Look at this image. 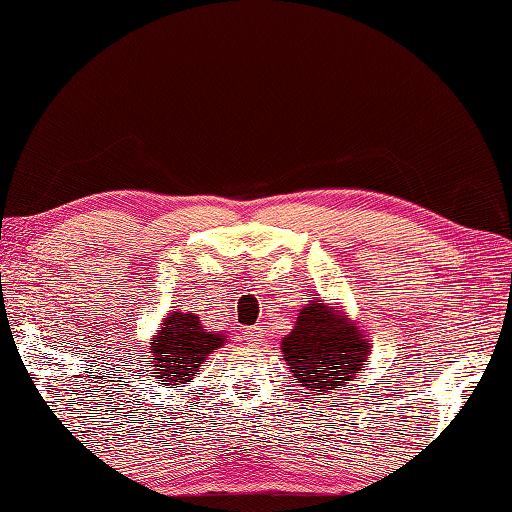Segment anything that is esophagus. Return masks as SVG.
Here are the masks:
<instances>
[{"label": "esophagus", "instance_id": "esophagus-1", "mask_svg": "<svg viewBox=\"0 0 512 512\" xmlns=\"http://www.w3.org/2000/svg\"><path fill=\"white\" fill-rule=\"evenodd\" d=\"M244 339L250 346H259L264 342V330L259 326H250L244 330Z\"/></svg>", "mask_w": 512, "mask_h": 512}]
</instances>
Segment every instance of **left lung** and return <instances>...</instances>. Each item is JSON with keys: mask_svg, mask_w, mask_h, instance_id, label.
I'll return each mask as SVG.
<instances>
[{"mask_svg": "<svg viewBox=\"0 0 512 512\" xmlns=\"http://www.w3.org/2000/svg\"><path fill=\"white\" fill-rule=\"evenodd\" d=\"M282 355L299 386L322 395L353 382L366 366L370 344L348 313L310 299L282 339Z\"/></svg>", "mask_w": 512, "mask_h": 512, "instance_id": "obj_1", "label": "left lung"}]
</instances>
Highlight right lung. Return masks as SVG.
<instances>
[{
  "label": "right lung",
  "mask_w": 512,
  "mask_h": 512,
  "mask_svg": "<svg viewBox=\"0 0 512 512\" xmlns=\"http://www.w3.org/2000/svg\"><path fill=\"white\" fill-rule=\"evenodd\" d=\"M226 344L224 333H210L195 313L173 310L162 319V328L150 337L148 359L153 362V377L166 388L190 382L210 353Z\"/></svg>",
  "instance_id": "1"
}]
</instances>
